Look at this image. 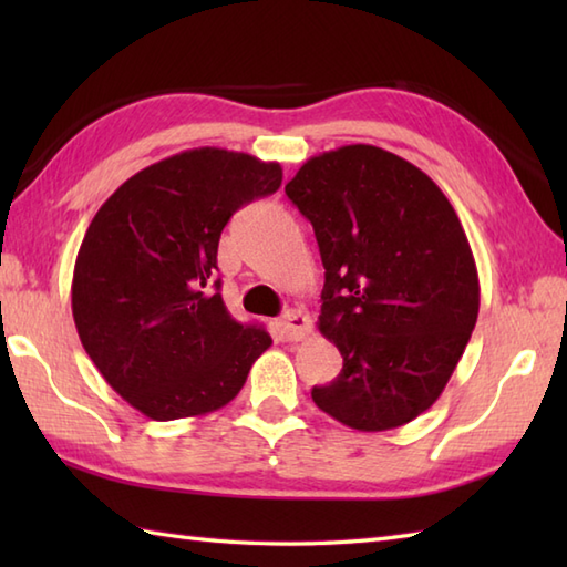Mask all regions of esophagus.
Here are the masks:
<instances>
[{"label":"esophagus","mask_w":567,"mask_h":567,"mask_svg":"<svg viewBox=\"0 0 567 567\" xmlns=\"http://www.w3.org/2000/svg\"><path fill=\"white\" fill-rule=\"evenodd\" d=\"M277 333L282 341H302L311 333V319L299 309H290L287 315L277 321Z\"/></svg>","instance_id":"obj_1"}]
</instances>
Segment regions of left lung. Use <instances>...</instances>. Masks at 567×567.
Returning a JSON list of instances; mask_svg holds the SVG:
<instances>
[{"label":"left lung","mask_w":567,"mask_h":567,"mask_svg":"<svg viewBox=\"0 0 567 567\" xmlns=\"http://www.w3.org/2000/svg\"><path fill=\"white\" fill-rule=\"evenodd\" d=\"M285 192L315 226L319 331L343 355L311 400L358 431L409 424L439 400L477 321L461 219L426 173L365 143L309 158Z\"/></svg>","instance_id":"obj_1"}]
</instances>
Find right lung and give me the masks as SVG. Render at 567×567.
I'll return each instance as SVG.
<instances>
[{
  "label": "right lung",
  "mask_w": 567,
  "mask_h": 567,
  "mask_svg": "<svg viewBox=\"0 0 567 567\" xmlns=\"http://www.w3.org/2000/svg\"><path fill=\"white\" fill-rule=\"evenodd\" d=\"M282 185L280 163L192 148L128 177L82 238L72 317L102 378L155 421L221 409L272 339L221 299L216 250L244 204Z\"/></svg>",
  "instance_id": "obj_1"
}]
</instances>
